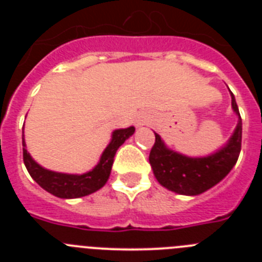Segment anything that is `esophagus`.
I'll return each instance as SVG.
<instances>
[{
	"label": "esophagus",
	"mask_w": 262,
	"mask_h": 262,
	"mask_svg": "<svg viewBox=\"0 0 262 262\" xmlns=\"http://www.w3.org/2000/svg\"><path fill=\"white\" fill-rule=\"evenodd\" d=\"M145 122H147V117H145V115H139L138 119H136V124H138L139 127L144 126Z\"/></svg>",
	"instance_id": "1"
}]
</instances>
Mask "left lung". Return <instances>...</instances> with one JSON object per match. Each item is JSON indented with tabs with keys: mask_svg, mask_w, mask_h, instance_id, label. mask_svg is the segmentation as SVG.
I'll return each mask as SVG.
<instances>
[{
	"mask_svg": "<svg viewBox=\"0 0 262 262\" xmlns=\"http://www.w3.org/2000/svg\"><path fill=\"white\" fill-rule=\"evenodd\" d=\"M231 93L232 110L237 115V124L228 142L214 154L190 157L173 151L155 133V144L149 154V164L159 184L181 195H200L223 180L235 166L242 149V118Z\"/></svg>",
	"mask_w": 262,
	"mask_h": 262,
	"instance_id": "left-lung-1",
	"label": "left lung"
}]
</instances>
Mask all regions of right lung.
Instances as JSON below:
<instances>
[{"instance_id": "right-lung-1", "label": "right lung", "mask_w": 262, "mask_h": 262, "mask_svg": "<svg viewBox=\"0 0 262 262\" xmlns=\"http://www.w3.org/2000/svg\"><path fill=\"white\" fill-rule=\"evenodd\" d=\"M135 133V127L129 126L127 128H118L111 134V140L102 152L99 161L92 170L82 174H71V173L53 172L50 169L39 165L32 159L30 152L27 151L25 134L22 135L23 145V161L34 181L43 187L46 191L51 193L57 198L72 200V198H81L89 195L94 191L99 190L105 186L111 173V166L114 163V156L118 148L126 142L127 139Z\"/></svg>"}]
</instances>
